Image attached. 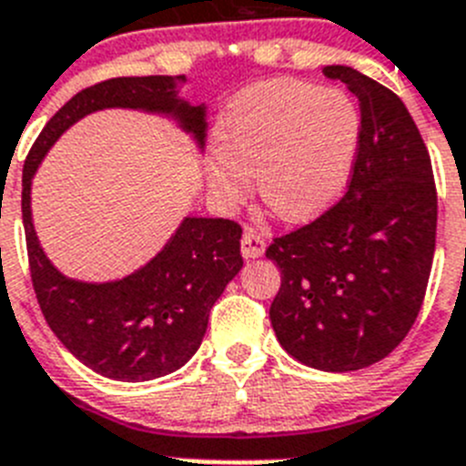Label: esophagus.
<instances>
[{
  "label": "esophagus",
  "mask_w": 466,
  "mask_h": 466,
  "mask_svg": "<svg viewBox=\"0 0 466 466\" xmlns=\"http://www.w3.org/2000/svg\"><path fill=\"white\" fill-rule=\"evenodd\" d=\"M240 245H242V257L245 258H258L263 257V252H266V240H263L261 233H257L254 228H245Z\"/></svg>",
  "instance_id": "34e87169"
}]
</instances>
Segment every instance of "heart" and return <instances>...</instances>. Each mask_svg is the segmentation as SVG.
Masks as SVG:
<instances>
[{
    "instance_id": "1",
    "label": "heart",
    "mask_w": 466,
    "mask_h": 466,
    "mask_svg": "<svg viewBox=\"0 0 466 466\" xmlns=\"http://www.w3.org/2000/svg\"><path fill=\"white\" fill-rule=\"evenodd\" d=\"M221 133L205 158L214 196L240 203L249 177H257L263 208L296 224L331 208L348 184L360 114L340 90L275 79L247 88L230 105Z\"/></svg>"
}]
</instances>
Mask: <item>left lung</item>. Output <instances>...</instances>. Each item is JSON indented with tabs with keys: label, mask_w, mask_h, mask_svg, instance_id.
Segmentation results:
<instances>
[{
	"label": "left lung",
	"mask_w": 466,
	"mask_h": 466,
	"mask_svg": "<svg viewBox=\"0 0 466 466\" xmlns=\"http://www.w3.org/2000/svg\"><path fill=\"white\" fill-rule=\"evenodd\" d=\"M324 74L360 100L355 167L339 203L266 249L282 278L270 324L300 364L345 373L385 360L413 327L434 258L436 188L397 95L345 65Z\"/></svg>",
	"instance_id": "obj_1"
}]
</instances>
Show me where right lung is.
I'll use <instances>...</instances> for the list:
<instances>
[{
    "mask_svg": "<svg viewBox=\"0 0 466 466\" xmlns=\"http://www.w3.org/2000/svg\"><path fill=\"white\" fill-rule=\"evenodd\" d=\"M187 76H118L81 90L46 123L23 167V224L41 312L57 340L100 376L142 382L182 369L203 343L209 310L242 268V228L230 219L184 217L142 268L84 282L56 268L32 224V177L65 130L102 109L167 116L205 147V105L179 97Z\"/></svg>",
    "mask_w": 466,
    "mask_h": 466,
    "instance_id": "1",
    "label": "right lung"
}]
</instances>
